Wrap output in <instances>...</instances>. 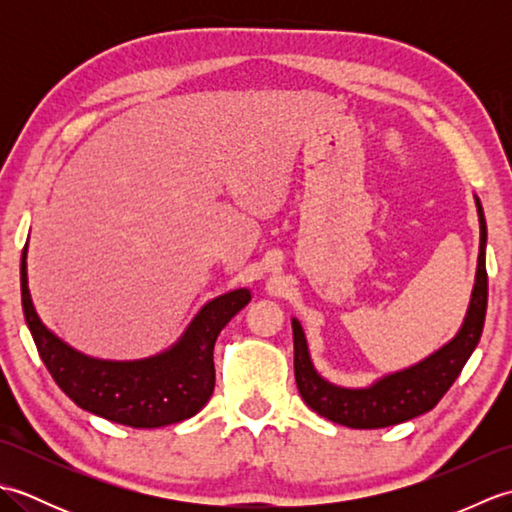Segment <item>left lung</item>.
Returning <instances> with one entry per match:
<instances>
[{
  "mask_svg": "<svg viewBox=\"0 0 512 512\" xmlns=\"http://www.w3.org/2000/svg\"><path fill=\"white\" fill-rule=\"evenodd\" d=\"M480 215V257L469 310L460 332L438 352L418 365L387 374L365 389H347L325 380L310 361L306 334L301 323L292 319L295 336V378L303 402L319 416L352 429H383L427 413L438 405L449 387L460 376L462 367L480 343L488 303L486 277V220L480 200L475 198Z\"/></svg>",
  "mask_w": 512,
  "mask_h": 512,
  "instance_id": "left-lung-1",
  "label": "left lung"
}]
</instances>
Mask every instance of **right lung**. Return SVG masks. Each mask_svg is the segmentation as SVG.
<instances>
[{
  "instance_id": "obj_1",
  "label": "right lung",
  "mask_w": 512,
  "mask_h": 512,
  "mask_svg": "<svg viewBox=\"0 0 512 512\" xmlns=\"http://www.w3.org/2000/svg\"><path fill=\"white\" fill-rule=\"evenodd\" d=\"M250 301L239 288L206 303L167 352L143 361H101L63 343L37 317L28 290L26 248L21 253V306L43 365L81 409L134 429L167 427L195 416L215 387L217 334Z\"/></svg>"
}]
</instances>
